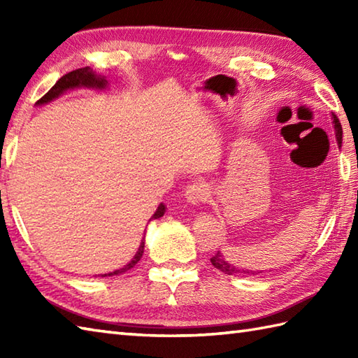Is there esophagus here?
<instances>
[{"instance_id":"esophagus-1","label":"esophagus","mask_w":358,"mask_h":358,"mask_svg":"<svg viewBox=\"0 0 358 358\" xmlns=\"http://www.w3.org/2000/svg\"><path fill=\"white\" fill-rule=\"evenodd\" d=\"M210 195L209 191V186L206 183H203V181H196V183L189 185L185 189V199L187 200V203H192V204H199V203H204Z\"/></svg>"}]
</instances>
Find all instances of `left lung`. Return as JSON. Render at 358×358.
Wrapping results in <instances>:
<instances>
[{
	"instance_id": "obj_1",
	"label": "left lung",
	"mask_w": 358,
	"mask_h": 358,
	"mask_svg": "<svg viewBox=\"0 0 358 358\" xmlns=\"http://www.w3.org/2000/svg\"><path fill=\"white\" fill-rule=\"evenodd\" d=\"M332 124H334V134H336V140H337V144H338V148H341V138H343V131H341V124H340V121H338V118L334 115L332 113ZM210 263L214 264V268H217V269H220L222 272H224V273H227V275H235V273H249V275H257L258 273V271H250V269H238L237 266H234V264H231L229 262L226 260L224 258V255L220 252H218L210 258Z\"/></svg>"
}]
</instances>
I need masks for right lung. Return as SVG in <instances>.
<instances>
[{"label":"right lung","mask_w":358,"mask_h":358,"mask_svg":"<svg viewBox=\"0 0 358 358\" xmlns=\"http://www.w3.org/2000/svg\"><path fill=\"white\" fill-rule=\"evenodd\" d=\"M108 86H109V81L106 80V77H103V75H96V72H94L92 69H90V67H83V69H77V71H72L69 73L63 75V77L55 83V86H53L49 90V92L41 98V100L36 101V106H43V104H48L53 100H57L58 96H62L63 94H66L67 90H73V89H80V87L104 90ZM164 212H166L164 203H159V206L157 208L155 214L150 217L149 222H152V220H157V218H162L164 215ZM143 252H144V237L140 243L138 250H136L131 262L124 264L123 268L115 269V271L108 272V273H101V277L120 275V273H124L129 269H132L134 266L140 262V258L143 257Z\"/></svg>","instance_id":"right-lung-1"}]
</instances>
